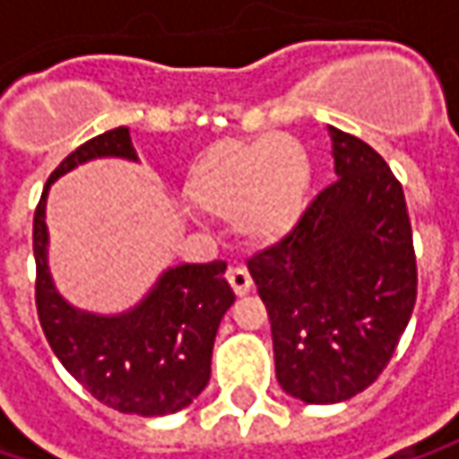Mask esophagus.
Masks as SVG:
<instances>
[{"mask_svg":"<svg viewBox=\"0 0 459 459\" xmlns=\"http://www.w3.org/2000/svg\"><path fill=\"white\" fill-rule=\"evenodd\" d=\"M229 282H230V288H233V292L236 295H247L251 290V274H249V269H244V267H230L229 269Z\"/></svg>","mask_w":459,"mask_h":459,"instance_id":"1","label":"esophagus"}]
</instances>
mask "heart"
<instances>
[{"label": "heart", "instance_id": "b5f03b06", "mask_svg": "<svg viewBox=\"0 0 459 459\" xmlns=\"http://www.w3.org/2000/svg\"><path fill=\"white\" fill-rule=\"evenodd\" d=\"M310 190L306 149L288 135L218 143L187 174L185 192L195 208L236 218L251 244H274L300 221Z\"/></svg>", "mask_w": 459, "mask_h": 459}]
</instances>
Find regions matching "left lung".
Listing matches in <instances>:
<instances>
[{"label": "left lung", "mask_w": 459, "mask_h": 459, "mask_svg": "<svg viewBox=\"0 0 459 459\" xmlns=\"http://www.w3.org/2000/svg\"><path fill=\"white\" fill-rule=\"evenodd\" d=\"M336 182L249 272L272 324L277 383L339 403L388 368L416 303V254L401 182L377 151L329 128Z\"/></svg>", "instance_id": "obj_1"}]
</instances>
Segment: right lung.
I'll list each match as a JSON object with an SVG mask.
<instances>
[{"instance_id": "right-lung-1", "label": "right lung", "mask_w": 459, "mask_h": 459, "mask_svg": "<svg viewBox=\"0 0 459 459\" xmlns=\"http://www.w3.org/2000/svg\"><path fill=\"white\" fill-rule=\"evenodd\" d=\"M120 156L135 161L128 128L94 135L56 167L32 218L35 306L43 333L61 365L91 395L135 416L182 411L210 380L212 342L236 295L226 282V262L169 267L151 292L120 316H97L69 306L48 272V187L74 167Z\"/></svg>"}]
</instances>
